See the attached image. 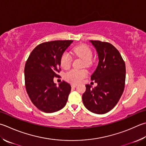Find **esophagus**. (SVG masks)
<instances>
[{
  "label": "esophagus",
  "instance_id": "esophagus-1",
  "mask_svg": "<svg viewBox=\"0 0 146 146\" xmlns=\"http://www.w3.org/2000/svg\"><path fill=\"white\" fill-rule=\"evenodd\" d=\"M71 87H72V88H75V87L77 86V85H76V84H73L71 85Z\"/></svg>",
  "mask_w": 146,
  "mask_h": 146
}]
</instances>
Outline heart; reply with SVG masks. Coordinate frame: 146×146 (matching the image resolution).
Listing matches in <instances>:
<instances>
[{
    "label": "heart",
    "mask_w": 146,
    "mask_h": 146,
    "mask_svg": "<svg viewBox=\"0 0 146 146\" xmlns=\"http://www.w3.org/2000/svg\"><path fill=\"white\" fill-rule=\"evenodd\" d=\"M73 55L80 58L84 61L85 66L88 67L91 65L93 54L90 48L86 45H80L73 48L72 50ZM72 62V57L68 52H64L61 55L60 59V64L64 69H68ZM87 75V71L85 70L73 69L65 73L64 78L66 80L72 84H77L81 82Z\"/></svg>",
    "instance_id": "heart-1"
}]
</instances>
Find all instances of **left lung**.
<instances>
[{"label": "left lung", "instance_id": "8db88e82", "mask_svg": "<svg viewBox=\"0 0 146 146\" xmlns=\"http://www.w3.org/2000/svg\"><path fill=\"white\" fill-rule=\"evenodd\" d=\"M98 54L99 63L91 80L98 84L95 88L86 85L82 96L85 107L91 112L105 114L118 103L123 92L126 68L120 53L112 44L90 40Z\"/></svg>", "mask_w": 146, "mask_h": 146}]
</instances>
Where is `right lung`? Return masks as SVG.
<instances>
[{
  "instance_id": "add662e5",
  "label": "right lung",
  "mask_w": 146,
  "mask_h": 146,
  "mask_svg": "<svg viewBox=\"0 0 146 146\" xmlns=\"http://www.w3.org/2000/svg\"><path fill=\"white\" fill-rule=\"evenodd\" d=\"M72 42L55 40L42 43L34 48L26 62V90L32 103L43 112H56L66 104L71 85L62 81L56 86L54 78L59 76L61 55Z\"/></svg>"
}]
</instances>
